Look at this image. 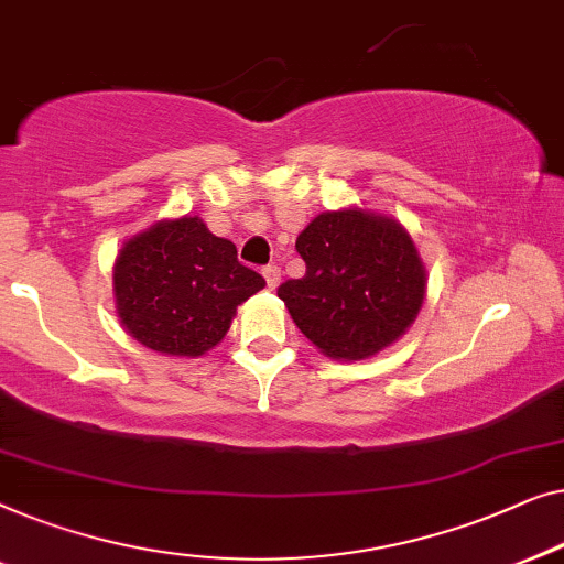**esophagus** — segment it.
<instances>
[{
    "label": "esophagus",
    "instance_id": "34e87169",
    "mask_svg": "<svg viewBox=\"0 0 564 564\" xmlns=\"http://www.w3.org/2000/svg\"><path fill=\"white\" fill-rule=\"evenodd\" d=\"M263 279H265V283H268V289H279V283H281V268L279 265H265L263 268Z\"/></svg>",
    "mask_w": 564,
    "mask_h": 564
}]
</instances>
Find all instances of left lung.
I'll return each mask as SVG.
<instances>
[{
  "instance_id": "1",
  "label": "left lung",
  "mask_w": 564,
  "mask_h": 564,
  "mask_svg": "<svg viewBox=\"0 0 564 564\" xmlns=\"http://www.w3.org/2000/svg\"><path fill=\"white\" fill-rule=\"evenodd\" d=\"M306 273L281 283L291 319L332 360H368L406 335L426 296V268L399 219L347 206L301 229Z\"/></svg>"
}]
</instances>
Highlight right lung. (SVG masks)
<instances>
[{
  "instance_id": "obj_1",
  "label": "right lung",
  "mask_w": 564,
  "mask_h": 564,
  "mask_svg": "<svg viewBox=\"0 0 564 564\" xmlns=\"http://www.w3.org/2000/svg\"><path fill=\"white\" fill-rule=\"evenodd\" d=\"M263 285V275L237 260L232 242L188 214L132 235L112 271L115 308L127 335L173 358L214 350L237 306Z\"/></svg>"
}]
</instances>
